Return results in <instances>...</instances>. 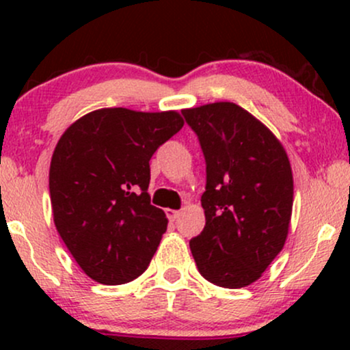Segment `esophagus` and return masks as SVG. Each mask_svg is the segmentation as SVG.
Returning a JSON list of instances; mask_svg holds the SVG:
<instances>
[{"mask_svg": "<svg viewBox=\"0 0 350 350\" xmlns=\"http://www.w3.org/2000/svg\"><path fill=\"white\" fill-rule=\"evenodd\" d=\"M166 214H167V219H170L171 222H174V220H178V219H179L180 211H172V208H167Z\"/></svg>", "mask_w": 350, "mask_h": 350, "instance_id": "1", "label": "esophagus"}]
</instances>
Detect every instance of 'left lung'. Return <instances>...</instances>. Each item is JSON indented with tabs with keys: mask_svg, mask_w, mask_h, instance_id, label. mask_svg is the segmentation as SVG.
I'll return each instance as SVG.
<instances>
[{
	"mask_svg": "<svg viewBox=\"0 0 350 350\" xmlns=\"http://www.w3.org/2000/svg\"><path fill=\"white\" fill-rule=\"evenodd\" d=\"M206 158V227L189 242L200 275L222 288L252 284L283 250L293 172L280 139L232 102L183 110Z\"/></svg>",
	"mask_w": 350,
	"mask_h": 350,
	"instance_id": "1",
	"label": "left lung"
}]
</instances>
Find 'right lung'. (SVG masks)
<instances>
[{
	"instance_id": "add662e5",
	"label": "right lung",
	"mask_w": 350,
	"mask_h": 350,
	"mask_svg": "<svg viewBox=\"0 0 350 350\" xmlns=\"http://www.w3.org/2000/svg\"><path fill=\"white\" fill-rule=\"evenodd\" d=\"M183 124L174 110L100 108L60 136L49 170L54 224L97 283H128L150 265L167 228L150 202V159Z\"/></svg>"
}]
</instances>
